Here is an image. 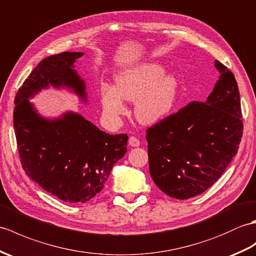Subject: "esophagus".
<instances>
[{"mask_svg":"<svg viewBox=\"0 0 256 256\" xmlns=\"http://www.w3.org/2000/svg\"><path fill=\"white\" fill-rule=\"evenodd\" d=\"M129 146H140V140L136 137H130L129 138Z\"/></svg>","mask_w":256,"mask_h":256,"instance_id":"obj_1","label":"esophagus"}]
</instances>
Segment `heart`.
I'll return each mask as SVG.
<instances>
[{"instance_id":"heart-1","label":"heart","mask_w":256,"mask_h":256,"mask_svg":"<svg viewBox=\"0 0 256 256\" xmlns=\"http://www.w3.org/2000/svg\"><path fill=\"white\" fill-rule=\"evenodd\" d=\"M156 64H144L116 76V88L104 84L100 103L104 115L114 120L126 112L124 98L136 102L134 112L142 124H154L166 117L175 104L178 80Z\"/></svg>"}]
</instances>
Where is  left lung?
<instances>
[{
	"label": "left lung",
	"mask_w": 256,
	"mask_h": 256,
	"mask_svg": "<svg viewBox=\"0 0 256 256\" xmlns=\"http://www.w3.org/2000/svg\"><path fill=\"white\" fill-rule=\"evenodd\" d=\"M219 80L206 102H190L146 129L149 171L156 185L176 200L202 194L228 168L242 138L236 78L218 60Z\"/></svg>",
	"instance_id": "1"
}]
</instances>
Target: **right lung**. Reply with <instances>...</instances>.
Listing matches in <instances>:
<instances>
[{"label": "right lung", "instance_id": "add662e5", "mask_svg": "<svg viewBox=\"0 0 256 256\" xmlns=\"http://www.w3.org/2000/svg\"><path fill=\"white\" fill-rule=\"evenodd\" d=\"M83 52L47 56L15 96L14 130L25 173L51 195L70 204L88 202L103 190L112 166L127 152L128 136L110 134L76 112L46 119L28 98L66 86L86 100L84 81L73 69Z\"/></svg>", "mask_w": 256, "mask_h": 256}]
</instances>
